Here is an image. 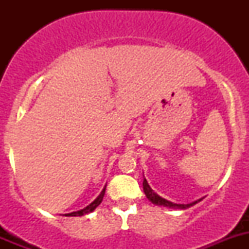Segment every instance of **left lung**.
<instances>
[{
  "label": "left lung",
  "instance_id": "obj_1",
  "mask_svg": "<svg viewBox=\"0 0 249 249\" xmlns=\"http://www.w3.org/2000/svg\"><path fill=\"white\" fill-rule=\"evenodd\" d=\"M143 192H144L147 199L149 200L152 203H154V205L164 206V207H169V208H178V210H185V208H189V207H192L193 205H195V203L200 202L202 200V199H199L192 203H187V205H184V203H173L171 201H169V200L164 199V197L159 196V195H158L157 193H155L154 190L149 187V184H148V182H147V179L144 178V176H143Z\"/></svg>",
  "mask_w": 249,
  "mask_h": 249
}]
</instances>
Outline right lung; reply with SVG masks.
<instances>
[{"label": "right lung", "mask_w": 249, "mask_h": 249, "mask_svg": "<svg viewBox=\"0 0 249 249\" xmlns=\"http://www.w3.org/2000/svg\"><path fill=\"white\" fill-rule=\"evenodd\" d=\"M105 192H106V187L104 188V190L101 192V194L99 195V196L96 197V199L94 200L90 205H88L87 207L83 208V210L80 211H76V212H71V213H67V214H65L66 217H77V215H84V214H88V213L92 212V211L95 210V208L97 207V206L100 205V203L102 202V199H104V195H105Z\"/></svg>", "instance_id": "right-lung-1"}]
</instances>
